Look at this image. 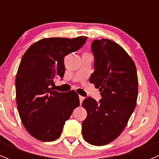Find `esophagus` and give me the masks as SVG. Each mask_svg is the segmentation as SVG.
I'll return each instance as SVG.
<instances>
[{
    "label": "esophagus",
    "mask_w": 159,
    "mask_h": 159,
    "mask_svg": "<svg viewBox=\"0 0 159 159\" xmlns=\"http://www.w3.org/2000/svg\"><path fill=\"white\" fill-rule=\"evenodd\" d=\"M84 98L83 97V96L79 95V101H80V104L82 103V102H83V100H84Z\"/></svg>",
    "instance_id": "obj_1"
}]
</instances>
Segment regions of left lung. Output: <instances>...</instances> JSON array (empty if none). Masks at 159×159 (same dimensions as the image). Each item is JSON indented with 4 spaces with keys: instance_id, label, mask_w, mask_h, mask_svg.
<instances>
[{
    "instance_id": "obj_1",
    "label": "left lung",
    "mask_w": 159,
    "mask_h": 159,
    "mask_svg": "<svg viewBox=\"0 0 159 159\" xmlns=\"http://www.w3.org/2000/svg\"><path fill=\"white\" fill-rule=\"evenodd\" d=\"M91 51L94 71L90 83L99 89L102 99L83 101L88 115L82 121V135L91 145L101 146L115 140L127 125L136 106L138 76L132 59L117 43L94 40Z\"/></svg>"
}]
</instances>
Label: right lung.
<instances>
[{
	"label": "right lung",
	"mask_w": 159,
	"mask_h": 159,
	"mask_svg": "<svg viewBox=\"0 0 159 159\" xmlns=\"http://www.w3.org/2000/svg\"><path fill=\"white\" fill-rule=\"evenodd\" d=\"M86 40L84 36L44 38L22 57L15 80L17 110L25 129L38 140L58 139L65 121L79 106L75 91L58 92L51 86L54 78L64 77L65 56L81 48Z\"/></svg>",
	"instance_id": "right-lung-1"
}]
</instances>
